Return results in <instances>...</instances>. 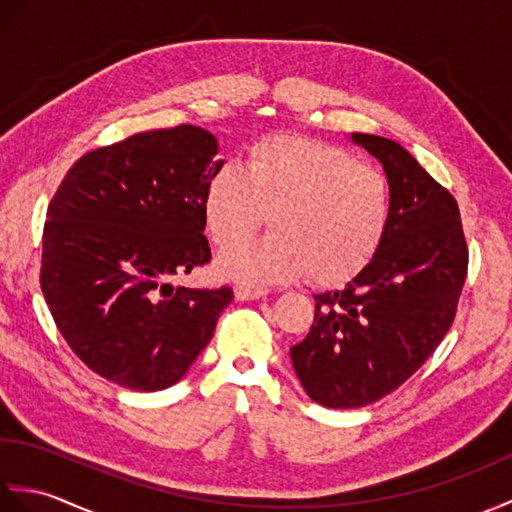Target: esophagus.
<instances>
[{"label":"esophagus","mask_w":512,"mask_h":512,"mask_svg":"<svg viewBox=\"0 0 512 512\" xmlns=\"http://www.w3.org/2000/svg\"><path fill=\"white\" fill-rule=\"evenodd\" d=\"M268 292L264 288H250V286H237L235 288V299L248 301V299H262Z\"/></svg>","instance_id":"34e87169"}]
</instances>
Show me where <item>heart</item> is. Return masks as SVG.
Wrapping results in <instances>:
<instances>
[{
  "label": "heart",
  "instance_id": "heart-1",
  "mask_svg": "<svg viewBox=\"0 0 512 512\" xmlns=\"http://www.w3.org/2000/svg\"><path fill=\"white\" fill-rule=\"evenodd\" d=\"M383 171L319 140L270 136L248 151L246 176L231 162L204 191V222L220 248L241 243L271 215L274 233L222 255V273L248 286L306 277L341 284L361 273L391 222Z\"/></svg>",
  "mask_w": 512,
  "mask_h": 512
}]
</instances>
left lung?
<instances>
[{
  "label": "left lung",
  "instance_id": "obj_1",
  "mask_svg": "<svg viewBox=\"0 0 512 512\" xmlns=\"http://www.w3.org/2000/svg\"><path fill=\"white\" fill-rule=\"evenodd\" d=\"M391 184L383 244L343 290L314 297V323L290 347L306 394L330 409L365 407L411 378L449 332L469 268L453 195L396 140L352 134Z\"/></svg>",
  "mask_w": 512,
  "mask_h": 512
}]
</instances>
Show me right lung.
Segmentation results:
<instances>
[{
	"mask_svg": "<svg viewBox=\"0 0 512 512\" xmlns=\"http://www.w3.org/2000/svg\"><path fill=\"white\" fill-rule=\"evenodd\" d=\"M202 127L134 134L81 156L43 224L41 290L70 350L134 391L176 385L211 341L231 286H173L211 262L204 191L224 162Z\"/></svg>",
	"mask_w": 512,
	"mask_h": 512,
	"instance_id": "obj_1",
	"label": "right lung"
}]
</instances>
